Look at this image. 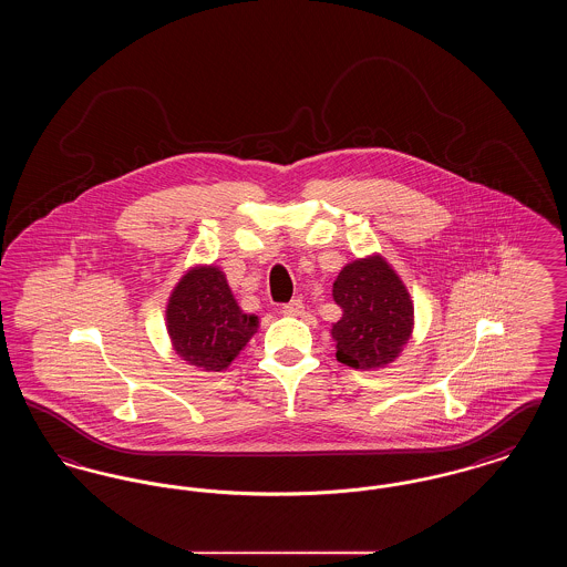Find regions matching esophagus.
<instances>
[{
    "instance_id": "esophagus-1",
    "label": "esophagus",
    "mask_w": 567,
    "mask_h": 567,
    "mask_svg": "<svg viewBox=\"0 0 567 567\" xmlns=\"http://www.w3.org/2000/svg\"><path fill=\"white\" fill-rule=\"evenodd\" d=\"M282 315L287 317H301L303 315V301L301 299H293L282 308Z\"/></svg>"
}]
</instances>
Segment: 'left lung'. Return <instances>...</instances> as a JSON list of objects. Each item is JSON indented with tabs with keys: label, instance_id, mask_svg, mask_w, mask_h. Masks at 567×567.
<instances>
[{
	"label": "left lung",
	"instance_id": "left-lung-1",
	"mask_svg": "<svg viewBox=\"0 0 567 567\" xmlns=\"http://www.w3.org/2000/svg\"><path fill=\"white\" fill-rule=\"evenodd\" d=\"M333 299L342 308V319L331 327L340 363L378 370L404 351L414 329V303L382 255L347 264L333 282Z\"/></svg>",
	"mask_w": 567,
	"mask_h": 567
}]
</instances>
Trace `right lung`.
Instances as JSON below:
<instances>
[{
	"instance_id": "right-lung-1",
	"label": "right lung",
	"mask_w": 567,
	"mask_h": 567,
	"mask_svg": "<svg viewBox=\"0 0 567 567\" xmlns=\"http://www.w3.org/2000/svg\"><path fill=\"white\" fill-rule=\"evenodd\" d=\"M165 327L176 354L204 372H223L259 329L246 315L216 266L183 274L165 306Z\"/></svg>"
}]
</instances>
